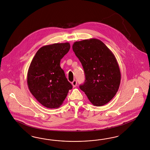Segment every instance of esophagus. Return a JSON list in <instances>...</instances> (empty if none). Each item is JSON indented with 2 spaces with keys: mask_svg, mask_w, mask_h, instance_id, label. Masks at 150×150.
Listing matches in <instances>:
<instances>
[{
  "mask_svg": "<svg viewBox=\"0 0 150 150\" xmlns=\"http://www.w3.org/2000/svg\"><path fill=\"white\" fill-rule=\"evenodd\" d=\"M71 84H72L73 86L74 87H75L76 86V85H77V81H76V80H74V81L72 82Z\"/></svg>",
  "mask_w": 150,
  "mask_h": 150,
  "instance_id": "1",
  "label": "esophagus"
}]
</instances>
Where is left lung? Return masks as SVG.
<instances>
[{
    "instance_id": "obj_1",
    "label": "left lung",
    "mask_w": 150,
    "mask_h": 150,
    "mask_svg": "<svg viewBox=\"0 0 150 150\" xmlns=\"http://www.w3.org/2000/svg\"><path fill=\"white\" fill-rule=\"evenodd\" d=\"M73 51L81 63L85 81L80 86L91 103L102 106L118 92L121 74L113 53L96 38L74 43Z\"/></svg>"
}]
</instances>
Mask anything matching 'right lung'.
Returning <instances> with one entry per match:
<instances>
[{"instance_id": "1", "label": "right lung", "mask_w": 150, "mask_h": 150, "mask_svg": "<svg viewBox=\"0 0 150 150\" xmlns=\"http://www.w3.org/2000/svg\"><path fill=\"white\" fill-rule=\"evenodd\" d=\"M70 48L68 42L43 46L30 64L27 85L32 95L45 107H59L73 88L60 67V60Z\"/></svg>"}]
</instances>
